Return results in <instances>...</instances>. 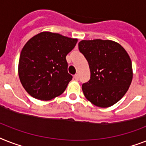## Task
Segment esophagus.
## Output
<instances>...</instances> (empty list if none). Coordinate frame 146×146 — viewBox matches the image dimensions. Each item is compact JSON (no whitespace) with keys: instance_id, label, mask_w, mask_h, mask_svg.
<instances>
[{"instance_id":"34e87169","label":"esophagus","mask_w":146,"mask_h":146,"mask_svg":"<svg viewBox=\"0 0 146 146\" xmlns=\"http://www.w3.org/2000/svg\"><path fill=\"white\" fill-rule=\"evenodd\" d=\"M74 79H75L76 80H79V75H78V74H75V75H74Z\"/></svg>"}]
</instances>
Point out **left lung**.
Instances as JSON below:
<instances>
[{"label":"left lung","mask_w":146,"mask_h":146,"mask_svg":"<svg viewBox=\"0 0 146 146\" xmlns=\"http://www.w3.org/2000/svg\"><path fill=\"white\" fill-rule=\"evenodd\" d=\"M79 52L88 62L91 77L82 84L87 100L97 106L110 107L123 98L133 79L132 62L118 42L98 39L82 40Z\"/></svg>","instance_id":"1"}]
</instances>
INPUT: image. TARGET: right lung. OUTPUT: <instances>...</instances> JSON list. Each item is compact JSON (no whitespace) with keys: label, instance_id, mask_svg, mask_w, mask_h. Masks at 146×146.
Returning a JSON list of instances; mask_svg holds the SVG:
<instances>
[{"label":"right lung","instance_id":"add662e5","mask_svg":"<svg viewBox=\"0 0 146 146\" xmlns=\"http://www.w3.org/2000/svg\"><path fill=\"white\" fill-rule=\"evenodd\" d=\"M77 39L52 32H41L26 42L20 54L19 76L31 97L49 100L64 92L73 76L66 56Z\"/></svg>","mask_w":146,"mask_h":146}]
</instances>
